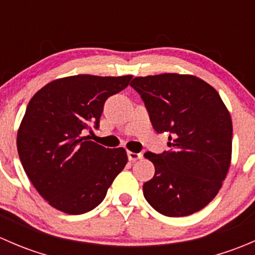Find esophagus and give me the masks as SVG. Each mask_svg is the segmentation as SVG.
<instances>
[{"mask_svg":"<svg viewBox=\"0 0 255 255\" xmlns=\"http://www.w3.org/2000/svg\"><path fill=\"white\" fill-rule=\"evenodd\" d=\"M127 155H128V159H129V161H135L138 160V159H142V154L140 153H133V151H127Z\"/></svg>","mask_w":255,"mask_h":255,"instance_id":"esophagus-1","label":"esophagus"}]
</instances>
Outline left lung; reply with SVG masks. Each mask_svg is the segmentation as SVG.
<instances>
[{
	"mask_svg": "<svg viewBox=\"0 0 255 255\" xmlns=\"http://www.w3.org/2000/svg\"><path fill=\"white\" fill-rule=\"evenodd\" d=\"M158 133H169L163 154L148 151L155 166L143 185L150 206L169 217L189 216L207 206L222 187L232 158V120L218 92L194 75L159 74L134 78Z\"/></svg>",
	"mask_w": 255,
	"mask_h": 255,
	"instance_id": "1",
	"label": "left lung"
}]
</instances>
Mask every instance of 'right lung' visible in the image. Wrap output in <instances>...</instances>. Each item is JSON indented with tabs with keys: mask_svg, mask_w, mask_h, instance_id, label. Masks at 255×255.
I'll use <instances>...</instances> for the list:
<instances>
[{
	"mask_svg": "<svg viewBox=\"0 0 255 255\" xmlns=\"http://www.w3.org/2000/svg\"><path fill=\"white\" fill-rule=\"evenodd\" d=\"M132 75H74L56 79L30 99L17 133L20 163L51 207L81 215L99 206L128 158L125 148L86 140L99 127L105 101Z\"/></svg>",
	"mask_w": 255,
	"mask_h": 255,
	"instance_id": "obj_1",
	"label": "right lung"
}]
</instances>
